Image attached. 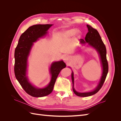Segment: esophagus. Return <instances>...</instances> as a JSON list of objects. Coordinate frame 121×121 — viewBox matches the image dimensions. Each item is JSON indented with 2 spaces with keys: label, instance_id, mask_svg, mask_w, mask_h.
Segmentation results:
<instances>
[{
  "label": "esophagus",
  "instance_id": "obj_1",
  "mask_svg": "<svg viewBox=\"0 0 121 121\" xmlns=\"http://www.w3.org/2000/svg\"><path fill=\"white\" fill-rule=\"evenodd\" d=\"M64 60L65 62H68V61H69V60H70V58H69V56H66L64 57Z\"/></svg>",
  "mask_w": 121,
  "mask_h": 121
}]
</instances>
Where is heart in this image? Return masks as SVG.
<instances>
[{
    "mask_svg": "<svg viewBox=\"0 0 121 121\" xmlns=\"http://www.w3.org/2000/svg\"><path fill=\"white\" fill-rule=\"evenodd\" d=\"M78 32L77 29H69V30H66L63 32V35L65 37L68 38L74 35L77 32Z\"/></svg>",
    "mask_w": 121,
    "mask_h": 121,
    "instance_id": "b5f03b06",
    "label": "heart"
}]
</instances>
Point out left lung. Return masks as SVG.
Here are the masks:
<instances>
[{"label": "left lung", "mask_w": 121, "mask_h": 121, "mask_svg": "<svg viewBox=\"0 0 121 121\" xmlns=\"http://www.w3.org/2000/svg\"><path fill=\"white\" fill-rule=\"evenodd\" d=\"M88 32L87 33L85 40L83 39H80V43L82 44H85L88 43V44L95 49L99 55L100 58V60L101 62L102 66V74L99 83L97 87L93 91L88 92H78L76 91L74 88V73L72 72V80L73 83V89L74 93L78 96L80 97H87L91 96L96 93L99 90L105 81V80L107 77V74L108 71V62L107 60V49L103 41L101 38L99 34L98 31L96 29H94L90 25H87Z\"/></svg>", "instance_id": "left-lung-1"}]
</instances>
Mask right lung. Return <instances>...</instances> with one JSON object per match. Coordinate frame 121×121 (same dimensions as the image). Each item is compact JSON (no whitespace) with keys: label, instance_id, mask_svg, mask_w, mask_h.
I'll list each match as a JSON object with an SVG mask.
<instances>
[{"label":"right lung","instance_id":"obj_1","mask_svg":"<svg viewBox=\"0 0 121 121\" xmlns=\"http://www.w3.org/2000/svg\"><path fill=\"white\" fill-rule=\"evenodd\" d=\"M52 26V24H39L29 27L21 35L14 51V71L16 78L26 92L33 97H43L52 93L58 74L62 69L66 67L63 60L53 63L50 68L52 74L50 82L43 88H38L33 86L26 76L27 59L33 42L45 36Z\"/></svg>","mask_w":121,"mask_h":121}]
</instances>
